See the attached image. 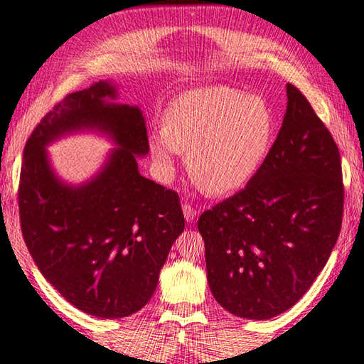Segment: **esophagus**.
I'll use <instances>...</instances> for the list:
<instances>
[{
	"mask_svg": "<svg viewBox=\"0 0 364 364\" xmlns=\"http://www.w3.org/2000/svg\"><path fill=\"white\" fill-rule=\"evenodd\" d=\"M183 213H184V218H186L188 222H193V220H194V217H196V210L193 209V205L184 204V205H183Z\"/></svg>",
	"mask_w": 364,
	"mask_h": 364,
	"instance_id": "obj_1",
	"label": "esophagus"
}]
</instances>
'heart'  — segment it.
<instances>
[{
    "label": "heart",
    "mask_w": 364,
    "mask_h": 364,
    "mask_svg": "<svg viewBox=\"0 0 364 364\" xmlns=\"http://www.w3.org/2000/svg\"><path fill=\"white\" fill-rule=\"evenodd\" d=\"M275 129L262 97L227 85L186 90L165 109L164 128L149 136V152L161 178H170L181 152L204 193L225 196L246 186L267 159Z\"/></svg>",
    "instance_id": "b5f03b06"
}]
</instances>
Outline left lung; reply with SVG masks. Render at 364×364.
I'll return each instance as SVG.
<instances>
[{
  "label": "left lung",
  "instance_id": "8db88e82",
  "mask_svg": "<svg viewBox=\"0 0 364 364\" xmlns=\"http://www.w3.org/2000/svg\"><path fill=\"white\" fill-rule=\"evenodd\" d=\"M257 175L198 220L207 282L228 313L270 319L295 306L324 269L343 215L338 147L301 92Z\"/></svg>",
  "mask_w": 364,
  "mask_h": 364
}]
</instances>
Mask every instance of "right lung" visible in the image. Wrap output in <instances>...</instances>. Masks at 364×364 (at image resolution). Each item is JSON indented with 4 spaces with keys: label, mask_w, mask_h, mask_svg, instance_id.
Here are the masks:
<instances>
[{
    "label": "right lung",
    "mask_w": 364,
    "mask_h": 364,
    "mask_svg": "<svg viewBox=\"0 0 364 364\" xmlns=\"http://www.w3.org/2000/svg\"><path fill=\"white\" fill-rule=\"evenodd\" d=\"M114 99L117 87L99 80L58 102L26 142L19 181L33 262L73 306L103 319L146 306L184 230L178 194L139 173L137 157L149 152L142 112ZM85 129L107 134L117 149L94 178L73 187L55 176L46 146Z\"/></svg>",
    "instance_id": "obj_1"
}]
</instances>
